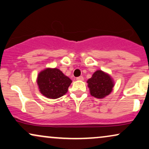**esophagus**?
Instances as JSON below:
<instances>
[{
	"label": "esophagus",
	"mask_w": 149,
	"mask_h": 149,
	"mask_svg": "<svg viewBox=\"0 0 149 149\" xmlns=\"http://www.w3.org/2000/svg\"><path fill=\"white\" fill-rule=\"evenodd\" d=\"M76 80H83L84 78H83V76H79V77H78V78H76Z\"/></svg>",
	"instance_id": "esophagus-1"
}]
</instances>
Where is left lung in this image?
Wrapping results in <instances>:
<instances>
[{
    "mask_svg": "<svg viewBox=\"0 0 149 149\" xmlns=\"http://www.w3.org/2000/svg\"><path fill=\"white\" fill-rule=\"evenodd\" d=\"M87 83L91 95L97 98H103L109 95L114 86L112 78L100 70L95 71Z\"/></svg>",
    "mask_w": 149,
    "mask_h": 149,
    "instance_id": "8db88e82",
    "label": "left lung"
}]
</instances>
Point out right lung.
<instances>
[{
	"instance_id": "add662e5",
	"label": "right lung",
	"mask_w": 149,
	"mask_h": 149,
	"mask_svg": "<svg viewBox=\"0 0 149 149\" xmlns=\"http://www.w3.org/2000/svg\"><path fill=\"white\" fill-rule=\"evenodd\" d=\"M71 80L58 69H46L38 76L40 93L48 98L56 99L67 93Z\"/></svg>"
}]
</instances>
